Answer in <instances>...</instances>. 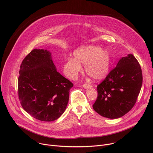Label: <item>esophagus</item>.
<instances>
[{
	"label": "esophagus",
	"mask_w": 153,
	"mask_h": 153,
	"mask_svg": "<svg viewBox=\"0 0 153 153\" xmlns=\"http://www.w3.org/2000/svg\"><path fill=\"white\" fill-rule=\"evenodd\" d=\"M82 87L85 89H87V88H91L92 87V85L90 84V83H85L82 85Z\"/></svg>",
	"instance_id": "1"
}]
</instances>
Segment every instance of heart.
<instances>
[{"mask_svg": "<svg viewBox=\"0 0 153 153\" xmlns=\"http://www.w3.org/2000/svg\"><path fill=\"white\" fill-rule=\"evenodd\" d=\"M73 57L68 59L63 64V71L67 77L75 79L82 72V65L92 79L101 80L108 74L110 68L111 57L106 48L95 46H82L73 52Z\"/></svg>", "mask_w": 153, "mask_h": 153, "instance_id": "heart-1", "label": "heart"}]
</instances>
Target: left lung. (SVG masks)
<instances>
[{"mask_svg": "<svg viewBox=\"0 0 153 153\" xmlns=\"http://www.w3.org/2000/svg\"><path fill=\"white\" fill-rule=\"evenodd\" d=\"M140 65L131 54L122 57L116 67L97 86L96 112L111 119L120 118L135 105L142 85Z\"/></svg>", "mask_w": 153, "mask_h": 153, "instance_id": "left-lung-1", "label": "left lung"}]
</instances>
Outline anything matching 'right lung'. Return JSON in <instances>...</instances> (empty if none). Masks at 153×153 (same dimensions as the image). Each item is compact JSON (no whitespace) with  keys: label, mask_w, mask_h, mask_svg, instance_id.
<instances>
[{"label":"right lung","mask_w":153,"mask_h":153,"mask_svg":"<svg viewBox=\"0 0 153 153\" xmlns=\"http://www.w3.org/2000/svg\"><path fill=\"white\" fill-rule=\"evenodd\" d=\"M18 79V93L25 111L44 122L59 119L67 108L73 84L57 71L51 53L34 49L23 60Z\"/></svg>","instance_id":"right-lung-1"}]
</instances>
